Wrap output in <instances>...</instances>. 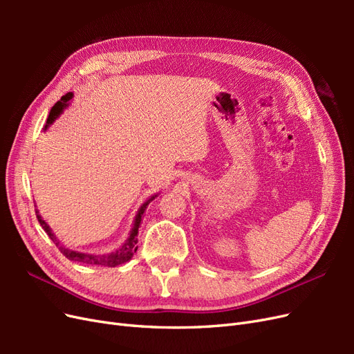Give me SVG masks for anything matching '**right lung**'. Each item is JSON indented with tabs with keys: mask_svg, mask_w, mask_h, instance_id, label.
I'll return each mask as SVG.
<instances>
[{
	"mask_svg": "<svg viewBox=\"0 0 354 354\" xmlns=\"http://www.w3.org/2000/svg\"><path fill=\"white\" fill-rule=\"evenodd\" d=\"M72 93H66L63 97L53 106L51 111H50V115L47 118V125L46 128L56 120V118L62 113V111L66 108L68 106V102L72 99ZM155 199V196H152L151 199H149L147 202H145L142 208L138 209L137 216H136V221H134V226H133V230L130 233V238L127 239V242L121 246V248H118L115 252H111V254H106V255H90V254H82V252H77V251H71L68 248H65V246H62L56 238L55 234L51 233L50 227L47 226V223L41 218V216L38 214V209H35V214H37V218L41 224V227L44 229V232L48 234V236L51 238V241L56 243V246H59L60 252L66 257L68 260L71 261H78V263H84V264H90V266H104V267H116L120 264H124L127 261L131 260V257L134 255V252L137 251V233H138V227H140V221H142V216L143 212L146 209V207L151 203L152 201Z\"/></svg>",
	"mask_w": 354,
	"mask_h": 354,
	"instance_id": "1",
	"label": "right lung"
}]
</instances>
